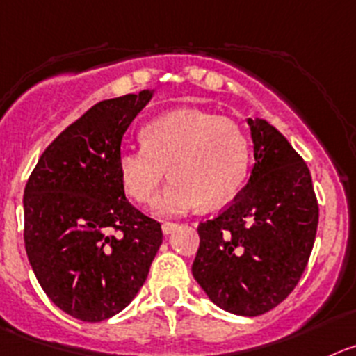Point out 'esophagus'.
<instances>
[{
  "instance_id": "1",
  "label": "esophagus",
  "mask_w": 356,
  "mask_h": 356,
  "mask_svg": "<svg viewBox=\"0 0 356 356\" xmlns=\"http://www.w3.org/2000/svg\"><path fill=\"white\" fill-rule=\"evenodd\" d=\"M161 230H163V234H165V235L172 234L174 230H177V223H172V221H165V223L161 225Z\"/></svg>"
}]
</instances>
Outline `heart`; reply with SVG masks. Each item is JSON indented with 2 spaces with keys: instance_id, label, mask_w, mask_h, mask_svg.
Segmentation results:
<instances>
[{
  "instance_id": "heart-1",
  "label": "heart",
  "mask_w": 356,
  "mask_h": 356,
  "mask_svg": "<svg viewBox=\"0 0 356 356\" xmlns=\"http://www.w3.org/2000/svg\"><path fill=\"white\" fill-rule=\"evenodd\" d=\"M142 147L118 154V175L124 193L149 204L165 177L172 179L154 204L158 214H181L202 204L219 207L244 186L249 170V140L232 119L204 111H174L142 128Z\"/></svg>"
}]
</instances>
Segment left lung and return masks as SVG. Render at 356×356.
Here are the masks:
<instances>
[{
    "mask_svg": "<svg viewBox=\"0 0 356 356\" xmlns=\"http://www.w3.org/2000/svg\"><path fill=\"white\" fill-rule=\"evenodd\" d=\"M254 167L241 193L198 225L193 277L218 307L260 316L281 304L307 267L318 228L304 159L265 119H248Z\"/></svg>",
    "mask_w": 356,
    "mask_h": 356,
    "instance_id": "obj_1",
    "label": "left lung"
}]
</instances>
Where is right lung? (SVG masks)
Segmentation results:
<instances>
[{"instance_id": "obj_1", "label": "right lung", "mask_w": 356, "mask_h": 356, "mask_svg": "<svg viewBox=\"0 0 356 356\" xmlns=\"http://www.w3.org/2000/svg\"><path fill=\"white\" fill-rule=\"evenodd\" d=\"M152 98L103 99L56 137L24 189V245L47 297L77 320L121 313L147 279L161 225L124 197L122 135Z\"/></svg>"}]
</instances>
